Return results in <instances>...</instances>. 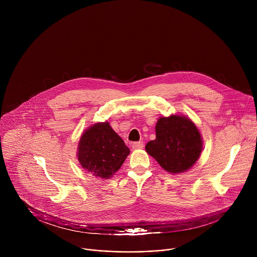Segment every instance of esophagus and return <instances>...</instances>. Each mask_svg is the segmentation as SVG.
<instances>
[{"mask_svg":"<svg viewBox=\"0 0 257 257\" xmlns=\"http://www.w3.org/2000/svg\"><path fill=\"white\" fill-rule=\"evenodd\" d=\"M131 146H132L133 150H140V149H143L144 144H143L142 141H137V142H133Z\"/></svg>","mask_w":257,"mask_h":257,"instance_id":"34e87169","label":"esophagus"}]
</instances>
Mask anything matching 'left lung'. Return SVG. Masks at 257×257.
<instances>
[{
  "mask_svg": "<svg viewBox=\"0 0 257 257\" xmlns=\"http://www.w3.org/2000/svg\"><path fill=\"white\" fill-rule=\"evenodd\" d=\"M156 139L145 150L169 173H182L198 160L202 141L196 126L186 117H162L156 126Z\"/></svg>",
  "mask_w": 257,
  "mask_h": 257,
  "instance_id": "8db88e82",
  "label": "left lung"
}]
</instances>
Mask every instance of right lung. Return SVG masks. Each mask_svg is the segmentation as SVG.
<instances>
[{"instance_id": "right-lung-1", "label": "right lung", "mask_w": 257, "mask_h": 257, "mask_svg": "<svg viewBox=\"0 0 257 257\" xmlns=\"http://www.w3.org/2000/svg\"><path fill=\"white\" fill-rule=\"evenodd\" d=\"M129 154L123 139L104 122L94 124L83 133L77 156L84 170L107 179L121 168Z\"/></svg>"}]
</instances>
